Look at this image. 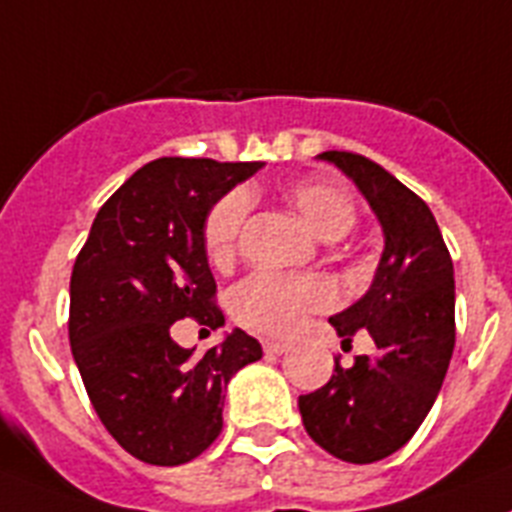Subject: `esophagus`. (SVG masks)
Wrapping results in <instances>:
<instances>
[{
    "instance_id": "obj_1",
    "label": "esophagus",
    "mask_w": 512,
    "mask_h": 512,
    "mask_svg": "<svg viewBox=\"0 0 512 512\" xmlns=\"http://www.w3.org/2000/svg\"><path fill=\"white\" fill-rule=\"evenodd\" d=\"M287 349H290V347H287L285 342H269V339H266V342H264V352H266V355H285Z\"/></svg>"
}]
</instances>
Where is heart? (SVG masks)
Returning a JSON list of instances; mask_svg holds the SVG:
<instances>
[{
  "mask_svg": "<svg viewBox=\"0 0 512 512\" xmlns=\"http://www.w3.org/2000/svg\"><path fill=\"white\" fill-rule=\"evenodd\" d=\"M282 196L308 222L310 230L326 240L342 238L357 220L352 196L331 183H290ZM248 214H251V194L243 189L227 191L212 204L202 227L204 253L209 264L217 269L233 264ZM230 303H233V316L243 326L259 334L285 336L298 329L308 313L329 308L334 303V292L318 277L256 272L235 287Z\"/></svg>",
  "mask_w": 512,
  "mask_h": 512,
  "instance_id": "heart-1",
  "label": "heart"
}]
</instances>
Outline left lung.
I'll return each instance as SVG.
<instances>
[{
  "instance_id": "1",
  "label": "left lung",
  "mask_w": 512,
  "mask_h": 512,
  "mask_svg": "<svg viewBox=\"0 0 512 512\" xmlns=\"http://www.w3.org/2000/svg\"><path fill=\"white\" fill-rule=\"evenodd\" d=\"M342 168L381 220L386 248L365 298L331 316L352 344L360 329L375 344L352 368L336 357L334 375L300 396L305 432L347 464H373L412 440L432 409L456 344L453 261L440 227L412 189L370 157L321 152Z\"/></svg>"
}]
</instances>
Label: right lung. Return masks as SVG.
I'll use <instances>...</instances> for the list:
<instances>
[{
    "label": "right lung",
    "instance_id": "add662e5",
    "mask_svg": "<svg viewBox=\"0 0 512 512\" xmlns=\"http://www.w3.org/2000/svg\"><path fill=\"white\" fill-rule=\"evenodd\" d=\"M261 163L160 157L100 207L69 282V344L90 404L113 440L152 466L202 456L222 430L227 381L261 360L235 329L191 357L170 326L220 329L202 227L212 204Z\"/></svg>",
    "mask_w": 512,
    "mask_h": 512
}]
</instances>
